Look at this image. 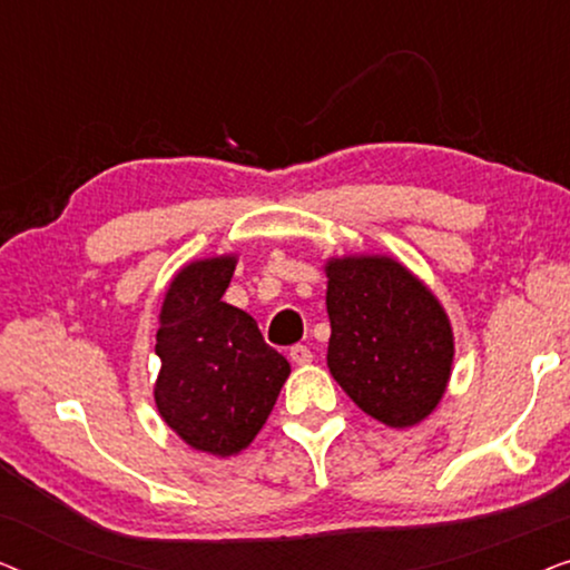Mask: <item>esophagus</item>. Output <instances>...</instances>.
<instances>
[{"label": "esophagus", "instance_id": "esophagus-1", "mask_svg": "<svg viewBox=\"0 0 570 570\" xmlns=\"http://www.w3.org/2000/svg\"><path fill=\"white\" fill-rule=\"evenodd\" d=\"M291 361L295 365H308L311 361H314V353L306 345H293L291 347Z\"/></svg>", "mask_w": 570, "mask_h": 570}]
</instances>
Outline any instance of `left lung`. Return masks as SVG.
<instances>
[{
  "mask_svg": "<svg viewBox=\"0 0 570 570\" xmlns=\"http://www.w3.org/2000/svg\"><path fill=\"white\" fill-rule=\"evenodd\" d=\"M326 365L365 415L412 428L441 402L454 363V332L439 298L392 256L326 262Z\"/></svg>",
  "mask_w": 570,
  "mask_h": 570,
  "instance_id": "8db88e82",
  "label": "left lung"
}]
</instances>
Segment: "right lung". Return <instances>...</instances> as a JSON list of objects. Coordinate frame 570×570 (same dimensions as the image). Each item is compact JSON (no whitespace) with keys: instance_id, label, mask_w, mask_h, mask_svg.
Masks as SVG:
<instances>
[{"instance_id":"obj_1","label":"right lung","mask_w":570,"mask_h":570,"mask_svg":"<svg viewBox=\"0 0 570 570\" xmlns=\"http://www.w3.org/2000/svg\"><path fill=\"white\" fill-rule=\"evenodd\" d=\"M236 256L186 264L170 279L155 334V404L191 449L233 456L256 439L291 363L264 342L246 311L223 301Z\"/></svg>"}]
</instances>
